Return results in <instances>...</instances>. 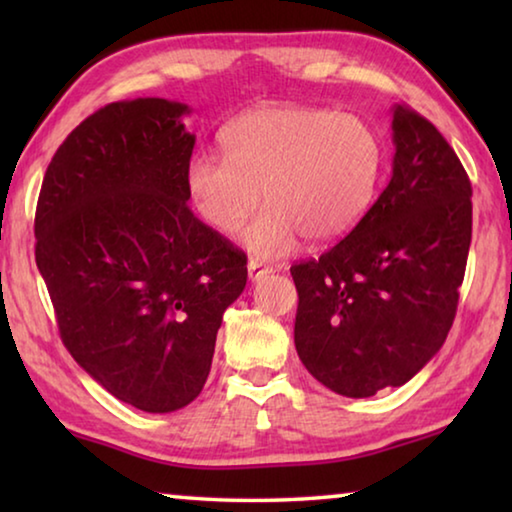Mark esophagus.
Here are the masks:
<instances>
[{
    "label": "esophagus",
    "instance_id": "obj_1",
    "mask_svg": "<svg viewBox=\"0 0 512 512\" xmlns=\"http://www.w3.org/2000/svg\"><path fill=\"white\" fill-rule=\"evenodd\" d=\"M268 273H273L271 266H264L262 262H257V259H250V262H248V277L253 282L262 280V277L268 275Z\"/></svg>",
    "mask_w": 512,
    "mask_h": 512
}]
</instances>
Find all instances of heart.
Returning a JSON list of instances; mask_svg holds the SVG:
<instances>
[{
    "instance_id": "b5f03b06",
    "label": "heart",
    "mask_w": 512,
    "mask_h": 512,
    "mask_svg": "<svg viewBox=\"0 0 512 512\" xmlns=\"http://www.w3.org/2000/svg\"><path fill=\"white\" fill-rule=\"evenodd\" d=\"M225 155L198 151L185 180L198 214L219 232L244 230L257 257H277L302 235L332 244L354 230L375 201L384 142L366 119L329 108L273 103L223 128Z\"/></svg>"
}]
</instances>
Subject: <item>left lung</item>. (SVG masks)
Returning a JSON list of instances; mask_svg holds the SVG:
<instances>
[{
  "mask_svg": "<svg viewBox=\"0 0 512 512\" xmlns=\"http://www.w3.org/2000/svg\"><path fill=\"white\" fill-rule=\"evenodd\" d=\"M393 176L348 237L291 266L293 341L329 391L402 386L443 348L472 241V185L438 128L393 106Z\"/></svg>",
  "mask_w": 512,
  "mask_h": 512,
  "instance_id": "left-lung-1",
  "label": "left lung"
}]
</instances>
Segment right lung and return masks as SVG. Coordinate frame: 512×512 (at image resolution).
Wrapping results in <instances>:
<instances>
[{"instance_id":"right-lung-1","label":"right lung","mask_w":512,"mask_h":512,"mask_svg":"<svg viewBox=\"0 0 512 512\" xmlns=\"http://www.w3.org/2000/svg\"><path fill=\"white\" fill-rule=\"evenodd\" d=\"M187 103L144 97L94 112L51 158L36 264L74 361L146 413L194 402L246 255L187 207Z\"/></svg>"}]
</instances>
